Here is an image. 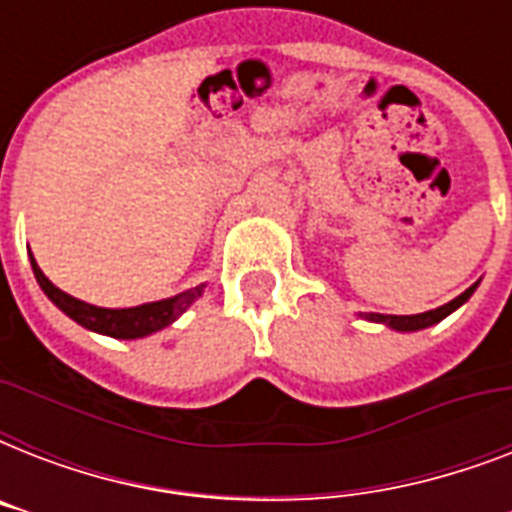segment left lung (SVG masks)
Wrapping results in <instances>:
<instances>
[{
  "label": "left lung",
  "mask_w": 512,
  "mask_h": 512,
  "mask_svg": "<svg viewBox=\"0 0 512 512\" xmlns=\"http://www.w3.org/2000/svg\"><path fill=\"white\" fill-rule=\"evenodd\" d=\"M481 281H476L473 287H468L462 292L460 297H454L452 303L441 305L436 311H425V313H417V316H388V313H358L361 319L366 321H374V324H385L388 329H396V332H420V329H428L438 321H444L449 313H454L460 305H465L473 297V292L478 289Z\"/></svg>",
  "instance_id": "left-lung-1"
}]
</instances>
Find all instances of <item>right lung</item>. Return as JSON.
<instances>
[{"label": "right lung", "instance_id": "add662e5", "mask_svg": "<svg viewBox=\"0 0 512 512\" xmlns=\"http://www.w3.org/2000/svg\"><path fill=\"white\" fill-rule=\"evenodd\" d=\"M31 257V268H34V276L39 281V287L52 303L58 305L60 311L66 313L68 319H74L79 327L90 329V332H98V335L116 337V340H140V337H148L159 332V329L170 327L172 321H177L188 308H191L201 295H204V287L207 284H199V287L185 289L180 295L167 297V300H156V303H143L135 305V308H100V305H90L84 300H76L68 292L58 289L47 276L42 273V268L36 265L34 255Z\"/></svg>", "mask_w": 512, "mask_h": 512}]
</instances>
